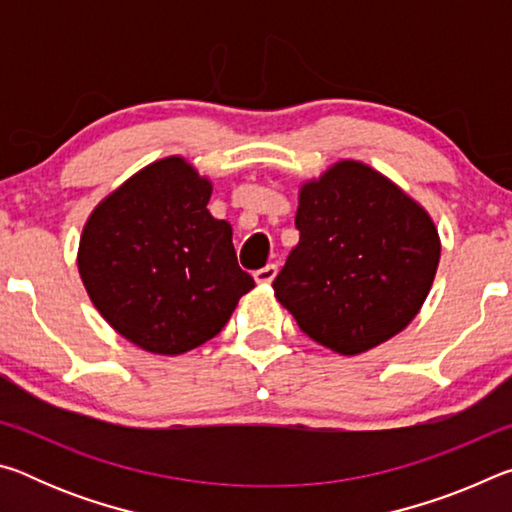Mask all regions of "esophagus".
<instances>
[{
    "mask_svg": "<svg viewBox=\"0 0 512 512\" xmlns=\"http://www.w3.org/2000/svg\"><path fill=\"white\" fill-rule=\"evenodd\" d=\"M277 275V266L275 264H266L259 268V271H255V282L257 284H271L275 280Z\"/></svg>",
    "mask_w": 512,
    "mask_h": 512,
    "instance_id": "34e87169",
    "label": "esophagus"
}]
</instances>
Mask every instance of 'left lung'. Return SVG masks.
Wrapping results in <instances>:
<instances>
[{
  "label": "left lung",
  "instance_id": "1",
  "mask_svg": "<svg viewBox=\"0 0 512 512\" xmlns=\"http://www.w3.org/2000/svg\"><path fill=\"white\" fill-rule=\"evenodd\" d=\"M300 241L275 277L277 302L302 332L352 357L418 316L440 262L429 212L391 178L339 160L300 185Z\"/></svg>",
  "mask_w": 512,
  "mask_h": 512
}]
</instances>
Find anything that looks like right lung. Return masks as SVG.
<instances>
[{"label": "right lung", "instance_id": "right-lung-1", "mask_svg": "<svg viewBox=\"0 0 512 512\" xmlns=\"http://www.w3.org/2000/svg\"><path fill=\"white\" fill-rule=\"evenodd\" d=\"M212 180L180 155L155 160L94 207L79 241L92 305L153 354L214 339L255 280L237 264L228 221L207 210Z\"/></svg>", "mask_w": 512, "mask_h": 512}]
</instances>
